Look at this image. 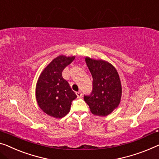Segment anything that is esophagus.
<instances>
[{
  "instance_id": "esophagus-1",
  "label": "esophagus",
  "mask_w": 159,
  "mask_h": 159,
  "mask_svg": "<svg viewBox=\"0 0 159 159\" xmlns=\"http://www.w3.org/2000/svg\"><path fill=\"white\" fill-rule=\"evenodd\" d=\"M76 95H77L78 98H80V97L82 96L83 93H82L81 91H78V92H76Z\"/></svg>"
}]
</instances>
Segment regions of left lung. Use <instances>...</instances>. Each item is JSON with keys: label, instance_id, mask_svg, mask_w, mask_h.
<instances>
[{"label": "left lung", "instance_id": "1", "mask_svg": "<svg viewBox=\"0 0 159 159\" xmlns=\"http://www.w3.org/2000/svg\"><path fill=\"white\" fill-rule=\"evenodd\" d=\"M88 68L93 78V88L89 95H84V101L92 113L106 116L112 112L120 103L121 84L116 68L102 60L86 58Z\"/></svg>", "mask_w": 159, "mask_h": 159}]
</instances>
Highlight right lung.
Wrapping results in <instances>:
<instances>
[{
	"label": "right lung",
	"mask_w": 159,
	"mask_h": 159,
	"mask_svg": "<svg viewBox=\"0 0 159 159\" xmlns=\"http://www.w3.org/2000/svg\"><path fill=\"white\" fill-rule=\"evenodd\" d=\"M75 57L60 56L53 59L40 75L36 85V99L39 107L54 118H62L70 111L76 94L72 91L62 72Z\"/></svg>",
	"instance_id": "add662e5"
}]
</instances>
